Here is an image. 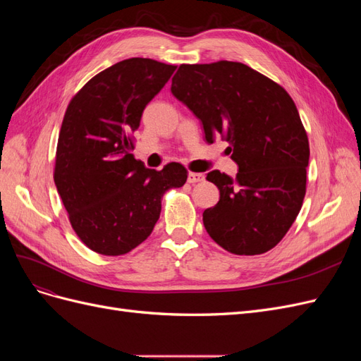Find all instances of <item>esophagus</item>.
Returning a JSON list of instances; mask_svg holds the SVG:
<instances>
[{"label":"esophagus","mask_w":361,"mask_h":361,"mask_svg":"<svg viewBox=\"0 0 361 361\" xmlns=\"http://www.w3.org/2000/svg\"><path fill=\"white\" fill-rule=\"evenodd\" d=\"M203 179H204V176L202 173H194V171L188 173V182L190 183H197V182H202Z\"/></svg>","instance_id":"34e87169"}]
</instances>
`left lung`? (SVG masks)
Instances as JSON below:
<instances>
[{
  "mask_svg": "<svg viewBox=\"0 0 361 361\" xmlns=\"http://www.w3.org/2000/svg\"><path fill=\"white\" fill-rule=\"evenodd\" d=\"M171 93L197 116L207 143L226 140L236 176L206 179L220 200L203 212L206 232L239 256L274 248L297 218L305 195L310 147L297 105L280 84L238 61L180 64Z\"/></svg>",
  "mask_w": 361,
  "mask_h": 361,
  "instance_id": "1",
  "label": "left lung"
}]
</instances>
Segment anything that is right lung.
Segmentation results:
<instances>
[{
  "label": "right lung",
  "instance_id": "add662e5",
  "mask_svg": "<svg viewBox=\"0 0 361 361\" xmlns=\"http://www.w3.org/2000/svg\"><path fill=\"white\" fill-rule=\"evenodd\" d=\"M174 69L152 59L118 61L94 75L66 108L54 182L75 233L94 253L122 256L146 241L164 194L187 182L182 164L150 170L130 154L145 106Z\"/></svg>",
  "mask_w": 361,
  "mask_h": 361
}]
</instances>
